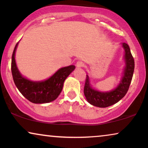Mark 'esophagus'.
<instances>
[{"mask_svg":"<svg viewBox=\"0 0 148 148\" xmlns=\"http://www.w3.org/2000/svg\"><path fill=\"white\" fill-rule=\"evenodd\" d=\"M85 65L84 62L83 61H81V60H79V61L77 62V64H76V66L78 68H82V67H84Z\"/></svg>","mask_w":148,"mask_h":148,"instance_id":"1","label":"esophagus"}]
</instances>
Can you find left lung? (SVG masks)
<instances>
[{
    "label": "left lung",
    "mask_w": 148,
    "mask_h": 148,
    "mask_svg": "<svg viewBox=\"0 0 148 148\" xmlns=\"http://www.w3.org/2000/svg\"><path fill=\"white\" fill-rule=\"evenodd\" d=\"M123 46L125 52V58L126 66L125 68L124 75L122 80L115 90L110 92H100L95 90L90 86V79L88 75H86L84 92L87 100L90 104L100 108H106L118 102L127 94L132 80L135 61L128 44L123 43Z\"/></svg>",
    "instance_id": "1"
}]
</instances>
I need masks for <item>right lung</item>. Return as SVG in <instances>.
Listing matches in <instances>:
<instances>
[{"label":"right lung","mask_w":148,"mask_h":148,"mask_svg":"<svg viewBox=\"0 0 148 148\" xmlns=\"http://www.w3.org/2000/svg\"><path fill=\"white\" fill-rule=\"evenodd\" d=\"M17 44L12 54L11 72L18 90L25 98L35 104H44L55 100L61 92L64 80L75 66L70 65L60 69L51 77L44 82H32L22 77L16 66L15 53Z\"/></svg>","instance_id":"obj_1"}]
</instances>
